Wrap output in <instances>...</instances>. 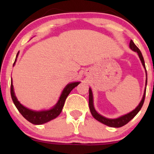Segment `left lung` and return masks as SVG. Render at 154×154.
<instances>
[{
	"instance_id": "1",
	"label": "left lung",
	"mask_w": 154,
	"mask_h": 154,
	"mask_svg": "<svg viewBox=\"0 0 154 154\" xmlns=\"http://www.w3.org/2000/svg\"><path fill=\"white\" fill-rule=\"evenodd\" d=\"M130 48L131 49L132 51H135V52H137L140 59L141 61V63H142L143 66L145 70H146V88H145L143 96L142 99H141L140 102V103L138 104V106H137L134 110L130 111V113H128L127 114H125V115H122L119 116V117L116 118V119H109V118H106L105 117V116L100 115V114H98V113L96 111V110L95 109L94 104H93V92H92L91 88H89V108H90V111H91V114L93 115V117H94L96 120H98V122L104 124V125H107V126L111 127V128H121V127H122L124 125H126V124H128L130 120L133 119V118L137 115V114L139 112L140 110L144 103L145 96H146V85H147V72H146V66H145V61L140 51L138 48L136 46L135 44L134 43V42L132 41V40H130Z\"/></svg>"
}]
</instances>
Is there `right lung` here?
Listing matches in <instances>:
<instances>
[{
  "mask_svg": "<svg viewBox=\"0 0 154 154\" xmlns=\"http://www.w3.org/2000/svg\"><path fill=\"white\" fill-rule=\"evenodd\" d=\"M19 52L17 53V57H16L15 61L14 63L13 66H14L17 59L18 57ZM80 83V82H70L66 85V86L63 88L62 93L59 97V99L55 105L51 109H48V110H41V111H35L32 109H28L23 106L20 102L19 101L17 98L16 97L14 91L13 82H11V95L12 100H13L14 103L18 109V111L21 113V114L24 116L25 119L31 122L33 125H43L46 122H48L51 120L55 119L61 114V111L64 105L65 100H66L67 96L70 93L72 90Z\"/></svg>",
  "mask_w": 154,
  "mask_h": 154,
  "instance_id": "1",
  "label": "right lung"
}]
</instances>
